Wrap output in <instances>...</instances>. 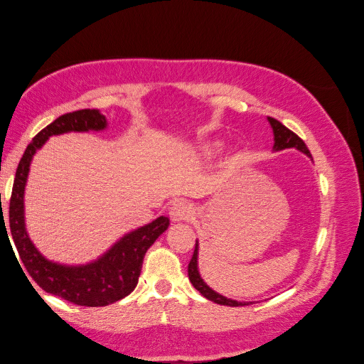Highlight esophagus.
Instances as JSON below:
<instances>
[{
  "label": "esophagus",
  "mask_w": 364,
  "mask_h": 364,
  "mask_svg": "<svg viewBox=\"0 0 364 364\" xmlns=\"http://www.w3.org/2000/svg\"><path fill=\"white\" fill-rule=\"evenodd\" d=\"M192 206L186 203V201H174L169 208V216L172 219V223H186L192 218Z\"/></svg>",
  "instance_id": "1"
}]
</instances>
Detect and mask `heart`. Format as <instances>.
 I'll use <instances>...</instances> for the list:
<instances>
[{
    "label": "heart",
    "mask_w": 364,
    "mask_h": 364,
    "mask_svg": "<svg viewBox=\"0 0 364 364\" xmlns=\"http://www.w3.org/2000/svg\"><path fill=\"white\" fill-rule=\"evenodd\" d=\"M223 148H224V143L221 140H208V141L201 143V145L198 146V150H196V153H198L200 158L210 159L221 153Z\"/></svg>",
    "instance_id": "1"
}]
</instances>
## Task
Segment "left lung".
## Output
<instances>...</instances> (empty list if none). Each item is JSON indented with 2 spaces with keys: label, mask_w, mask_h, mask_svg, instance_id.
<instances>
[{
  "label": "left lung",
  "mask_w": 364,
  "mask_h": 364,
  "mask_svg": "<svg viewBox=\"0 0 364 364\" xmlns=\"http://www.w3.org/2000/svg\"><path fill=\"white\" fill-rule=\"evenodd\" d=\"M267 121H269L272 134H274L272 151H282V150H289V148H295V150H299L303 154H306L308 158H311V153H309V150L306 148L305 141H303L299 135H295L294 132H291V130H289L287 127L282 126V124L279 121H276V119L267 117ZM198 250H200L198 240H196L193 256H192V259H190V263H188V279H190V282H192L193 287L198 290L200 294L205 296V299L218 303V305H225V306L252 305L253 301H237V300L228 299V296L221 295L219 291L213 290L210 285L205 282V279L201 277L200 269H198Z\"/></svg>",
  "instance_id": "left-lung-1"
}]
</instances>
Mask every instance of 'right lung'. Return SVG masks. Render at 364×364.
I'll return each mask as SVG.
<instances>
[{
	"label": "right lung",
	"mask_w": 364,
	"mask_h": 364,
	"mask_svg": "<svg viewBox=\"0 0 364 364\" xmlns=\"http://www.w3.org/2000/svg\"><path fill=\"white\" fill-rule=\"evenodd\" d=\"M108 126V119L98 109L69 112V114L58 117L50 126H46L41 132L35 135L31 145L23 151V156L21 158V163L16 171L13 195H11L9 203V234L13 235V242L17 252H19L23 267L31 274L33 281L48 294L56 295L59 299L80 306H106L134 291L136 282H139L146 250L169 228V218L159 216L154 221L141 225V228L126 232L97 259L82 264H65L48 259L31 240L26 228V201H23V196H26L27 178L35 154L53 135L70 132H103ZM3 232L8 235L4 216L1 234Z\"/></svg>",
	"instance_id": "add662e5"
}]
</instances>
